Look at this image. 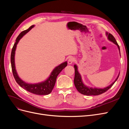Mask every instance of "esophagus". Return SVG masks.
Masks as SVG:
<instances>
[{
  "label": "esophagus",
  "mask_w": 129,
  "mask_h": 129,
  "mask_svg": "<svg viewBox=\"0 0 129 129\" xmlns=\"http://www.w3.org/2000/svg\"><path fill=\"white\" fill-rule=\"evenodd\" d=\"M75 61V58H74L73 57H70L69 59H68V64H72L73 63H74V62Z\"/></svg>",
  "instance_id": "34e87169"
}]
</instances>
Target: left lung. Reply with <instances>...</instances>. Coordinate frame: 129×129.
<instances>
[{
	"instance_id": "1",
	"label": "left lung",
	"mask_w": 129,
	"mask_h": 129,
	"mask_svg": "<svg viewBox=\"0 0 129 129\" xmlns=\"http://www.w3.org/2000/svg\"><path fill=\"white\" fill-rule=\"evenodd\" d=\"M107 35L108 36V39L109 40H110L111 41L113 42L115 44H116L117 46H118V47L119 48V50H120L119 48V46L118 45L117 42L115 38L114 37L112 36V35L110 33H109L108 32L107 33ZM74 68H75V77H74V84H75V86L76 88L77 89V91L81 93L84 95H87V96H90V95H99L102 94V93L106 92L107 90L110 89L112 85L115 83V82L117 81V80L118 79V78L119 77V75L118 76L116 80L111 85H109V86L107 87V88H105L103 89H98V88H89L85 86V85L83 83L81 79V77L80 74L77 71V67L76 65L74 66Z\"/></svg>"
}]
</instances>
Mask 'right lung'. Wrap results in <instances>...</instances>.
<instances>
[{"instance_id": "right-lung-1", "label": "right lung", "mask_w": 129, "mask_h": 129, "mask_svg": "<svg viewBox=\"0 0 129 129\" xmlns=\"http://www.w3.org/2000/svg\"><path fill=\"white\" fill-rule=\"evenodd\" d=\"M34 27V25L31 26L28 29L22 31L21 33L19 35L15 40V42L13 45V47L12 49L11 55V67L13 75L15 80L17 83L20 85L21 87L24 88L31 93H33L34 94L39 95H48L52 92L53 88L55 85L56 78L58 74L62 71V70L64 69L67 65V62H65L64 63L61 64L55 69L53 70V71L51 73V75H50L49 77L44 82H41L38 84H28L22 81L20 78L18 76V74L16 72V70L15 68V64H14V54L15 49H16L17 45L19 41L20 40V39L24 36V35L28 32Z\"/></svg>"}]
</instances>
